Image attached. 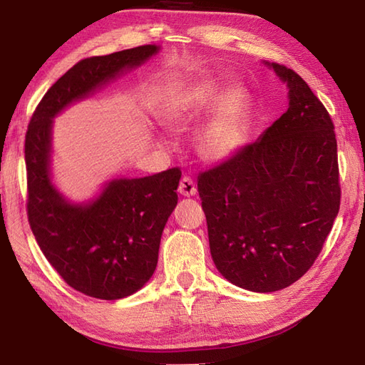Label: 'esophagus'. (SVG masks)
Instances as JSON below:
<instances>
[{"instance_id": "obj_1", "label": "esophagus", "mask_w": 365, "mask_h": 365, "mask_svg": "<svg viewBox=\"0 0 365 365\" xmlns=\"http://www.w3.org/2000/svg\"><path fill=\"white\" fill-rule=\"evenodd\" d=\"M196 191H197L196 185H195V182H192L191 177H183L180 183H178V192H180V195L185 197L195 196Z\"/></svg>"}]
</instances>
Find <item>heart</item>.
<instances>
[{
  "label": "heart",
  "instance_id": "heart-1",
  "mask_svg": "<svg viewBox=\"0 0 365 365\" xmlns=\"http://www.w3.org/2000/svg\"><path fill=\"white\" fill-rule=\"evenodd\" d=\"M250 110L251 100L245 88L224 91L220 80L205 76L170 97L161 111V120L174 133H185L208 112L196 133L195 147L200 160L216 165L242 149Z\"/></svg>",
  "mask_w": 365,
  "mask_h": 365
}]
</instances>
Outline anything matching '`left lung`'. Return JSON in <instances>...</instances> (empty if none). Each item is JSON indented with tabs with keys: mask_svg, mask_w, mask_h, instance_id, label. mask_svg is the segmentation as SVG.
Masks as SVG:
<instances>
[{
	"mask_svg": "<svg viewBox=\"0 0 365 365\" xmlns=\"http://www.w3.org/2000/svg\"><path fill=\"white\" fill-rule=\"evenodd\" d=\"M285 83L289 108L257 141L197 178L216 269L269 293L312 267L340 205L334 125L307 83L263 61Z\"/></svg>",
	"mask_w": 365,
	"mask_h": 365,
	"instance_id": "8db88e82",
	"label": "left lung"
}]
</instances>
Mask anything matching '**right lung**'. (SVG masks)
I'll return each mask as SVG.
<instances>
[{
    "mask_svg": "<svg viewBox=\"0 0 365 365\" xmlns=\"http://www.w3.org/2000/svg\"><path fill=\"white\" fill-rule=\"evenodd\" d=\"M160 50L155 43L141 45L80 61L43 96L26 131L31 230L59 276L92 298H127L149 282L182 173L173 168L147 177H115L92 199L73 202L53 182V119Z\"/></svg>",
    "mask_w": 365,
    "mask_h": 365,
    "instance_id": "right-lung-1",
    "label": "right lung"
}]
</instances>
